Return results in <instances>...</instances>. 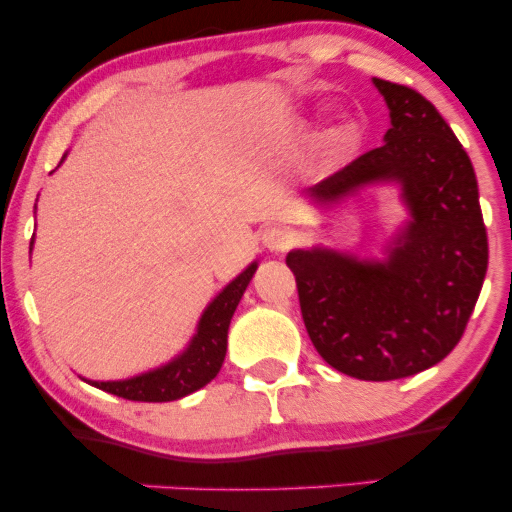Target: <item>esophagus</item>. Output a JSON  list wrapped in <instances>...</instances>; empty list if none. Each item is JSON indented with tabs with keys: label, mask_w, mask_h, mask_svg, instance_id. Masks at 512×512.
Here are the masks:
<instances>
[{
	"label": "esophagus",
	"mask_w": 512,
	"mask_h": 512,
	"mask_svg": "<svg viewBox=\"0 0 512 512\" xmlns=\"http://www.w3.org/2000/svg\"><path fill=\"white\" fill-rule=\"evenodd\" d=\"M262 240H264V245H267L269 250L281 252V250H286L291 245V233L284 231V228H279V226H272V228H267V231H264Z\"/></svg>",
	"instance_id": "esophagus-1"
}]
</instances>
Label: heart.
<instances>
[{"instance_id": "1", "label": "heart", "mask_w": 512, "mask_h": 512, "mask_svg": "<svg viewBox=\"0 0 512 512\" xmlns=\"http://www.w3.org/2000/svg\"><path fill=\"white\" fill-rule=\"evenodd\" d=\"M356 139V127L354 125H344L342 129H339V142H342L344 146L351 144Z\"/></svg>"}]
</instances>
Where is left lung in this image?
<instances>
[{"label": "left lung", "mask_w": 512, "mask_h": 512, "mask_svg": "<svg viewBox=\"0 0 512 512\" xmlns=\"http://www.w3.org/2000/svg\"><path fill=\"white\" fill-rule=\"evenodd\" d=\"M390 108L385 144L313 187L339 197L370 180H399L411 223L387 262L330 250L289 252L305 330L317 354L358 380H397L455 349L477 305L489 240L472 161L419 91L373 79Z\"/></svg>", "instance_id": "1"}]
</instances>
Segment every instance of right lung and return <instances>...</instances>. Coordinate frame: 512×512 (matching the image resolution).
<instances>
[{
	"label": "right lung",
	"instance_id": "add662e5",
	"mask_svg": "<svg viewBox=\"0 0 512 512\" xmlns=\"http://www.w3.org/2000/svg\"><path fill=\"white\" fill-rule=\"evenodd\" d=\"M257 264H250L236 281L223 289L214 303L204 310L199 330L192 339L190 349L185 354L175 358L168 366L154 370V373H144L139 378L120 380V383H91L98 390L110 392L122 399H132V402H173L190 392L199 390L221 370L223 356H226V337L231 317L236 313L240 298L248 289L252 274H255Z\"/></svg>",
	"mask_w": 512,
	"mask_h": 512
}]
</instances>
